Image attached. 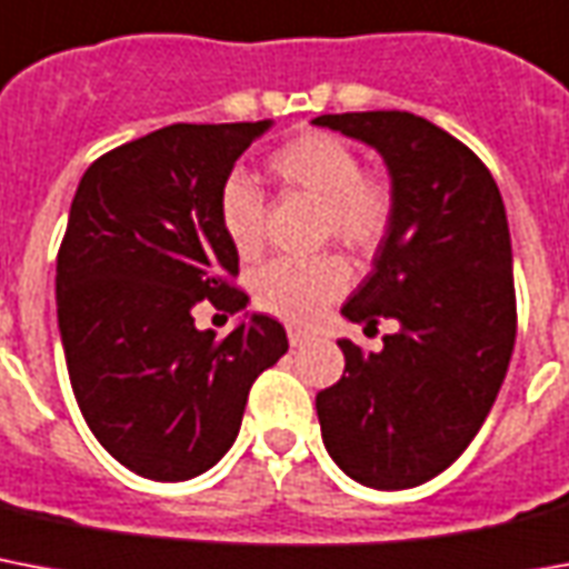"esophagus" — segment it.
Instances as JSON below:
<instances>
[{
	"instance_id": "34e87169",
	"label": "esophagus",
	"mask_w": 569,
	"mask_h": 569,
	"mask_svg": "<svg viewBox=\"0 0 569 569\" xmlns=\"http://www.w3.org/2000/svg\"><path fill=\"white\" fill-rule=\"evenodd\" d=\"M288 340H290V347L299 349V347H306L308 340H311V335L302 329H288Z\"/></svg>"
}]
</instances>
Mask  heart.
Segmentation results:
<instances>
[{"label":"heart","instance_id":"b5f03b06","mask_svg":"<svg viewBox=\"0 0 569 569\" xmlns=\"http://www.w3.org/2000/svg\"><path fill=\"white\" fill-rule=\"evenodd\" d=\"M270 172L290 190L320 206L322 240H335L352 256H370L393 226V190L388 181L361 176V158L335 134H299L270 156ZM220 226L240 256L261 243V197L243 176L226 179L220 190ZM347 267L338 258L272 261L256 276V302L288 322H311L347 290Z\"/></svg>","mask_w":569,"mask_h":569}]
</instances>
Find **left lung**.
Returning a JSON list of instances; mask_svg holds the SVG:
<instances>
[{"label":"left lung","instance_id":"obj_1","mask_svg":"<svg viewBox=\"0 0 569 569\" xmlns=\"http://www.w3.org/2000/svg\"><path fill=\"white\" fill-rule=\"evenodd\" d=\"M313 126L381 156L393 226L340 313L399 322L381 352L338 340L347 367L317 393L322 443L349 479L406 490L456 461L497 402L517 302L502 197L470 149L408 111L322 113Z\"/></svg>","mask_w":569,"mask_h":569}]
</instances>
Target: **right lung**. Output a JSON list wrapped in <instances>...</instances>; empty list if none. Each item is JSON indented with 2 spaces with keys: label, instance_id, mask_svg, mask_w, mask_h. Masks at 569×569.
Instances as JSON below:
<instances>
[{
  "label": "right lung",
  "instance_id": "obj_1",
  "mask_svg": "<svg viewBox=\"0 0 569 569\" xmlns=\"http://www.w3.org/2000/svg\"><path fill=\"white\" fill-rule=\"evenodd\" d=\"M272 120L176 122L93 161L58 252V329L70 385L97 440L143 479L184 481L231 449L252 381L288 352L267 313L226 340L199 331L197 302L238 313V249L220 190Z\"/></svg>",
  "mask_w": 569,
  "mask_h": 569
}]
</instances>
